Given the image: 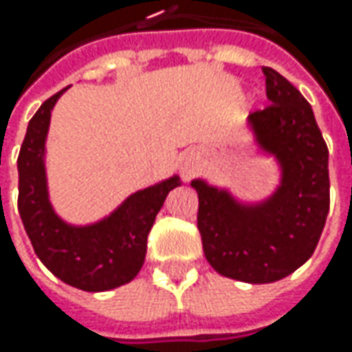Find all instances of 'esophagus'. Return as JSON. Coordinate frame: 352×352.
Instances as JSON below:
<instances>
[{
	"instance_id": "1",
	"label": "esophagus",
	"mask_w": 352,
	"mask_h": 352,
	"mask_svg": "<svg viewBox=\"0 0 352 352\" xmlns=\"http://www.w3.org/2000/svg\"><path fill=\"white\" fill-rule=\"evenodd\" d=\"M197 162H199V158H197L196 155L186 156V160L182 162V172H184V174H192V172L197 168Z\"/></svg>"
}]
</instances>
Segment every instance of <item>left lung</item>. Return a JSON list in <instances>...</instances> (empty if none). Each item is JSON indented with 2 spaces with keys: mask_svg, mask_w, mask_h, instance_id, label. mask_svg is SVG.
<instances>
[{
  "mask_svg": "<svg viewBox=\"0 0 352 352\" xmlns=\"http://www.w3.org/2000/svg\"><path fill=\"white\" fill-rule=\"evenodd\" d=\"M270 105L250 125L284 176L278 192L256 208L194 180L197 229L208 263L221 276L268 284L286 278L314 254L329 213V151L311 105L274 68L263 66Z\"/></svg>",
  "mask_w": 352,
  "mask_h": 352,
  "instance_id": "left-lung-1",
  "label": "left lung"
}]
</instances>
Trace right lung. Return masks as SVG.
I'll return each mask as SVG.
<instances>
[{"label":"right lung","instance_id":"add662e5","mask_svg":"<svg viewBox=\"0 0 352 352\" xmlns=\"http://www.w3.org/2000/svg\"><path fill=\"white\" fill-rule=\"evenodd\" d=\"M64 89L48 98L29 121L17 158V208L36 256L54 276L80 290H111L139 274L146 236L168 192L178 186V178L133 194L100 223L72 227L60 221L48 201L43 155L50 111Z\"/></svg>","mask_w":352,"mask_h":352}]
</instances>
